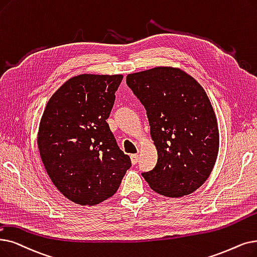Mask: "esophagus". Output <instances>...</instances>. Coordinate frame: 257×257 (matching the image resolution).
Listing matches in <instances>:
<instances>
[{
	"instance_id": "34e87169",
	"label": "esophagus",
	"mask_w": 257,
	"mask_h": 257,
	"mask_svg": "<svg viewBox=\"0 0 257 257\" xmlns=\"http://www.w3.org/2000/svg\"><path fill=\"white\" fill-rule=\"evenodd\" d=\"M130 158H131V163L133 165H136L138 163V161H139V154L138 153L137 154H131Z\"/></svg>"
}]
</instances>
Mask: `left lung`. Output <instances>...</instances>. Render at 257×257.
I'll list each match as a JSON object with an SVG mask.
<instances>
[{
	"instance_id": "left-lung-1",
	"label": "left lung",
	"mask_w": 257,
	"mask_h": 257,
	"mask_svg": "<svg viewBox=\"0 0 257 257\" xmlns=\"http://www.w3.org/2000/svg\"><path fill=\"white\" fill-rule=\"evenodd\" d=\"M147 111L158 163L144 176L152 190L168 197L194 192L215 165L219 132L213 107L204 88L191 75L174 67L127 75Z\"/></svg>"
}]
</instances>
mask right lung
I'll list each match as a JSON object with an SVG mask.
<instances>
[{"label": "right lung", "mask_w": 257, "mask_h": 257, "mask_svg": "<svg viewBox=\"0 0 257 257\" xmlns=\"http://www.w3.org/2000/svg\"><path fill=\"white\" fill-rule=\"evenodd\" d=\"M121 74H80L65 82L42 115L38 147L58 190L81 206L112 196L131 167L106 119Z\"/></svg>", "instance_id": "add662e5"}]
</instances>
